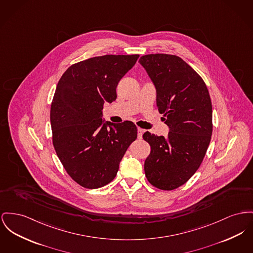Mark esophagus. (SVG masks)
Masks as SVG:
<instances>
[{
  "mask_svg": "<svg viewBox=\"0 0 253 253\" xmlns=\"http://www.w3.org/2000/svg\"><path fill=\"white\" fill-rule=\"evenodd\" d=\"M144 133V130L141 129V128H137V138H141L142 137V134Z\"/></svg>",
  "mask_w": 253,
  "mask_h": 253,
  "instance_id": "obj_1",
  "label": "esophagus"
}]
</instances>
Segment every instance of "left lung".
<instances>
[{
  "instance_id": "8db88e82",
  "label": "left lung",
  "mask_w": 253,
  "mask_h": 253,
  "mask_svg": "<svg viewBox=\"0 0 253 253\" xmlns=\"http://www.w3.org/2000/svg\"><path fill=\"white\" fill-rule=\"evenodd\" d=\"M157 89V106L170 132H145L151 146L144 163L149 182L162 190L184 184L199 169L212 134V104L203 78L180 57L156 53L140 57Z\"/></svg>"
}]
</instances>
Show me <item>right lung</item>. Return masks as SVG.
Instances as JSON below:
<instances>
[{
    "label": "right lung",
    "mask_w": 253,
    "mask_h": 253,
    "mask_svg": "<svg viewBox=\"0 0 253 253\" xmlns=\"http://www.w3.org/2000/svg\"><path fill=\"white\" fill-rule=\"evenodd\" d=\"M138 54L103 55L72 65L61 76L50 107L52 143L61 164L79 185L95 189L111 182L137 136L132 121L104 122L105 101L117 99L120 79Z\"/></svg>",
    "instance_id": "obj_1"
}]
</instances>
